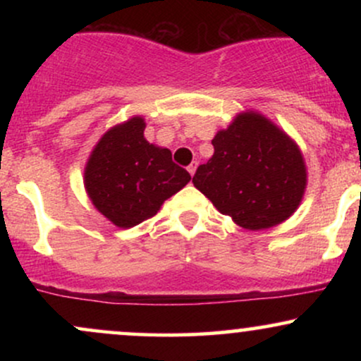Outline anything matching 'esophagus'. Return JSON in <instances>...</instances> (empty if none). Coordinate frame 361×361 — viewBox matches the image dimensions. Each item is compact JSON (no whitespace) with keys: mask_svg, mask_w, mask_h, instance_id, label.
Here are the masks:
<instances>
[{"mask_svg":"<svg viewBox=\"0 0 361 361\" xmlns=\"http://www.w3.org/2000/svg\"><path fill=\"white\" fill-rule=\"evenodd\" d=\"M197 166H198L197 161H193V163L188 166V173H190V175H192V176L195 175V171H197Z\"/></svg>","mask_w":361,"mask_h":361,"instance_id":"1","label":"esophagus"}]
</instances>
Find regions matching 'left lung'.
Returning <instances> with one entry per match:
<instances>
[{"label": "left lung", "mask_w": 361, "mask_h": 361, "mask_svg": "<svg viewBox=\"0 0 361 361\" xmlns=\"http://www.w3.org/2000/svg\"><path fill=\"white\" fill-rule=\"evenodd\" d=\"M214 156L193 176L215 209L250 231L281 224L307 185L299 146L258 111H244L212 139Z\"/></svg>", "instance_id": "8db88e82"}]
</instances>
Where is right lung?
<instances>
[{
    "label": "right lung",
    "mask_w": 361,
    "mask_h": 361,
    "mask_svg": "<svg viewBox=\"0 0 361 361\" xmlns=\"http://www.w3.org/2000/svg\"><path fill=\"white\" fill-rule=\"evenodd\" d=\"M144 128L142 117L111 127L85 168V188L93 205L122 229L151 219L192 180L186 169L173 163L169 149L147 142Z\"/></svg>",
    "instance_id": "obj_1"
}]
</instances>
